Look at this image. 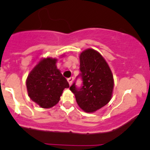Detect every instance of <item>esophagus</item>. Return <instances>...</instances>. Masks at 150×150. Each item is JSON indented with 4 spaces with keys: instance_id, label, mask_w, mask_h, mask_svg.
Here are the masks:
<instances>
[{
    "instance_id": "34e87169",
    "label": "esophagus",
    "mask_w": 150,
    "mask_h": 150,
    "mask_svg": "<svg viewBox=\"0 0 150 150\" xmlns=\"http://www.w3.org/2000/svg\"><path fill=\"white\" fill-rule=\"evenodd\" d=\"M73 80H74L73 77H69V78H68V83H69L70 85H72V83H73Z\"/></svg>"
}]
</instances>
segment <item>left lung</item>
Returning <instances> with one entry per match:
<instances>
[{"instance_id":"1","label":"left lung","mask_w":150,"mask_h":150,"mask_svg":"<svg viewBox=\"0 0 150 150\" xmlns=\"http://www.w3.org/2000/svg\"><path fill=\"white\" fill-rule=\"evenodd\" d=\"M80 77L82 86L75 82L70 89L74 93L77 104L87 113H92L107 104L112 97L113 77L111 70L102 56L89 49L80 56Z\"/></svg>"}]
</instances>
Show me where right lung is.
Returning a JSON list of instances; mask_svg holds the SVG:
<instances>
[{
    "label": "right lung",
    "mask_w": 150,
    "mask_h": 150,
    "mask_svg": "<svg viewBox=\"0 0 150 150\" xmlns=\"http://www.w3.org/2000/svg\"><path fill=\"white\" fill-rule=\"evenodd\" d=\"M56 61L52 58L42 59L30 72L26 82L29 97L44 108L55 106L63 89L69 87L68 81L56 68Z\"/></svg>",
    "instance_id": "right-lung-1"
}]
</instances>
